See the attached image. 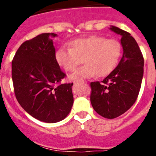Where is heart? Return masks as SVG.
I'll use <instances>...</instances> for the list:
<instances>
[{"label":"heart","mask_w":156,"mask_h":156,"mask_svg":"<svg viewBox=\"0 0 156 156\" xmlns=\"http://www.w3.org/2000/svg\"><path fill=\"white\" fill-rule=\"evenodd\" d=\"M121 54L122 45L117 40L92 35L72 41L70 48H59L55 58L66 72L75 70L83 59L85 65L69 77L72 80L80 81L96 75L99 77L108 75L117 66Z\"/></svg>","instance_id":"b5f03b06"}]
</instances>
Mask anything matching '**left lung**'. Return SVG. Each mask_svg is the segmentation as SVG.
Wrapping results in <instances>:
<instances>
[{
  "mask_svg": "<svg viewBox=\"0 0 156 156\" xmlns=\"http://www.w3.org/2000/svg\"><path fill=\"white\" fill-rule=\"evenodd\" d=\"M109 29L121 36L123 55L116 68L102 83H90V103L99 115L112 119L124 114L136 101L144 76V59L130 33L114 26Z\"/></svg>",
  "mask_w": 156,
  "mask_h": 156,
  "instance_id": "1",
  "label": "left lung"
}]
</instances>
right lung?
I'll use <instances>...</instances> for the list:
<instances>
[{"mask_svg": "<svg viewBox=\"0 0 156 156\" xmlns=\"http://www.w3.org/2000/svg\"><path fill=\"white\" fill-rule=\"evenodd\" d=\"M54 33L26 41L12 61L14 92L19 103L34 119L56 123L66 119L74 103L72 84H59L66 76L55 58Z\"/></svg>", "mask_w": 156, "mask_h": 156, "instance_id": "right-lung-1", "label": "right lung"}]
</instances>
